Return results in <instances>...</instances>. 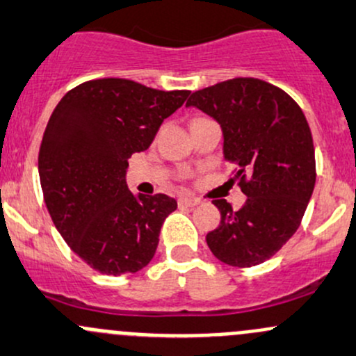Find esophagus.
I'll return each instance as SVG.
<instances>
[{"label": "esophagus", "mask_w": 356, "mask_h": 356, "mask_svg": "<svg viewBox=\"0 0 356 356\" xmlns=\"http://www.w3.org/2000/svg\"><path fill=\"white\" fill-rule=\"evenodd\" d=\"M201 203V200H197V197H181L179 200V204H182V207H188V208H194L197 207V204Z\"/></svg>", "instance_id": "obj_1"}]
</instances>
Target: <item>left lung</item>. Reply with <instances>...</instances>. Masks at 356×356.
Listing matches in <instances>:
<instances>
[{
  "mask_svg": "<svg viewBox=\"0 0 356 356\" xmlns=\"http://www.w3.org/2000/svg\"><path fill=\"white\" fill-rule=\"evenodd\" d=\"M186 107L215 119L223 159L237 167L245 204L238 211L215 200L220 225L207 235L216 259L250 268L275 256L297 232L316 186V155L307 119L282 88L234 78L197 90Z\"/></svg>",
  "mask_w": 356,
  "mask_h": 356,
  "instance_id": "8db88e82",
  "label": "left lung"
}]
</instances>
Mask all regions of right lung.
Here are the masks:
<instances>
[{"label": "right lung", "instance_id": "add662e5", "mask_svg": "<svg viewBox=\"0 0 356 356\" xmlns=\"http://www.w3.org/2000/svg\"><path fill=\"white\" fill-rule=\"evenodd\" d=\"M189 93L102 78L70 90L52 112L39 149L44 201L71 250L104 275L136 273L155 256L177 201L131 193L128 160Z\"/></svg>", "mask_w": 356, "mask_h": 356}]
</instances>
